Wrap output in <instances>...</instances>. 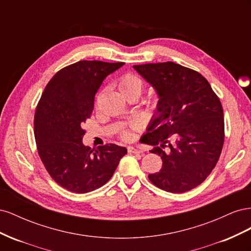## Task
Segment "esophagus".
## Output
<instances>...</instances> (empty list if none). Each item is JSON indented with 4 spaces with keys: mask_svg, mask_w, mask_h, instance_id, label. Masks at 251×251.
<instances>
[{
    "mask_svg": "<svg viewBox=\"0 0 251 251\" xmlns=\"http://www.w3.org/2000/svg\"><path fill=\"white\" fill-rule=\"evenodd\" d=\"M128 153H133V154H142L143 151L138 148H134V147H128L127 148Z\"/></svg>",
    "mask_w": 251,
    "mask_h": 251,
    "instance_id": "1",
    "label": "esophagus"
}]
</instances>
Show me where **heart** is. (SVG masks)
<instances>
[{"mask_svg": "<svg viewBox=\"0 0 251 251\" xmlns=\"http://www.w3.org/2000/svg\"><path fill=\"white\" fill-rule=\"evenodd\" d=\"M143 88L144 83L142 79L135 74L126 73L118 79V89L126 97L128 95H137L139 97L143 91ZM153 108H157V102H153ZM131 126L135 128L136 125L132 124ZM121 136H123L124 139L128 140L132 138V133L130 131H124Z\"/></svg>", "mask_w": 251, "mask_h": 251, "instance_id": "b5f03b06", "label": "heart"}]
</instances>
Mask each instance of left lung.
<instances>
[{
	"label": "left lung",
	"instance_id": "8db88e82",
	"mask_svg": "<svg viewBox=\"0 0 251 251\" xmlns=\"http://www.w3.org/2000/svg\"><path fill=\"white\" fill-rule=\"evenodd\" d=\"M134 69L159 97L143 138L155 146L151 153L161 157L162 168L149 179L170 193L191 191L207 178L221 155L222 104L209 82L188 68L166 62L136 65Z\"/></svg>",
	"mask_w": 251,
	"mask_h": 251
}]
</instances>
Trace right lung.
<instances>
[{
	"label": "right lung",
	"mask_w": 251,
	"mask_h": 251,
	"mask_svg": "<svg viewBox=\"0 0 251 251\" xmlns=\"http://www.w3.org/2000/svg\"><path fill=\"white\" fill-rule=\"evenodd\" d=\"M125 63L80 60L58 71L45 88L34 115L37 151L49 175L68 191L85 194L111 179L126 149L110 143L91 150L82 125L95 94L109 74Z\"/></svg>",
	"instance_id": "1"
}]
</instances>
